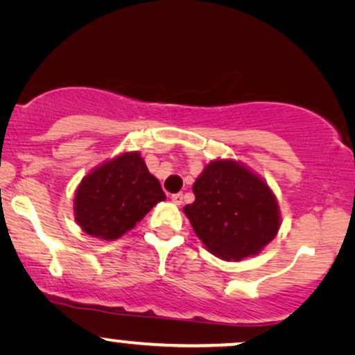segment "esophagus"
Segmentation results:
<instances>
[{"label":"esophagus","mask_w":355,"mask_h":355,"mask_svg":"<svg viewBox=\"0 0 355 355\" xmlns=\"http://www.w3.org/2000/svg\"><path fill=\"white\" fill-rule=\"evenodd\" d=\"M172 201L175 205H180L182 201H183V193L180 191V193H173L172 195Z\"/></svg>","instance_id":"obj_1"}]
</instances>
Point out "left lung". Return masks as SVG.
Returning a JSON list of instances; mask_svg holds the SVG:
<instances>
[{"mask_svg": "<svg viewBox=\"0 0 355 355\" xmlns=\"http://www.w3.org/2000/svg\"><path fill=\"white\" fill-rule=\"evenodd\" d=\"M193 193L195 201L183 211L196 236L219 259H245L275 237L280 226L275 196L237 162H211L196 178Z\"/></svg>", "mask_w": 355, "mask_h": 355, "instance_id": "8db88e82", "label": "left lung"}]
</instances>
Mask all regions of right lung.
Listing matches in <instances>:
<instances>
[{
	"mask_svg": "<svg viewBox=\"0 0 355 355\" xmlns=\"http://www.w3.org/2000/svg\"><path fill=\"white\" fill-rule=\"evenodd\" d=\"M165 200L160 182L137 152H128L83 178L75 195V219L89 236L118 239L152 206Z\"/></svg>",
	"mask_w": 355,
	"mask_h": 355,
	"instance_id": "obj_1",
	"label": "right lung"
}]
</instances>
